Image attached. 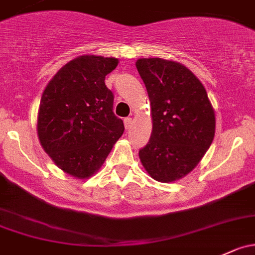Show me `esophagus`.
Returning <instances> with one entry per match:
<instances>
[{"label":"esophagus","instance_id":"obj_1","mask_svg":"<svg viewBox=\"0 0 255 255\" xmlns=\"http://www.w3.org/2000/svg\"><path fill=\"white\" fill-rule=\"evenodd\" d=\"M131 124H132V119H131V118H125V119H124L125 128H128L131 127Z\"/></svg>","mask_w":255,"mask_h":255}]
</instances>
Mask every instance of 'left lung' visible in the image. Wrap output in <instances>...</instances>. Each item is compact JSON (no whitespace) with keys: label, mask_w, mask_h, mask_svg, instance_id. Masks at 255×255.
<instances>
[{"label":"left lung","mask_w":255,"mask_h":255,"mask_svg":"<svg viewBox=\"0 0 255 255\" xmlns=\"http://www.w3.org/2000/svg\"><path fill=\"white\" fill-rule=\"evenodd\" d=\"M136 68L148 92L153 120L139 159L154 180L175 181L192 170L212 144L214 111L201 81L180 63L142 58Z\"/></svg>","instance_id":"left-lung-1"}]
</instances>
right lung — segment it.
<instances>
[{
	"mask_svg": "<svg viewBox=\"0 0 255 255\" xmlns=\"http://www.w3.org/2000/svg\"><path fill=\"white\" fill-rule=\"evenodd\" d=\"M117 65L116 58L78 57L53 76L41 97V146L62 170L79 179L101 168L124 132V123L113 112L114 95L105 83Z\"/></svg>",
	"mask_w": 255,
	"mask_h": 255,
	"instance_id": "add662e5",
	"label": "right lung"
}]
</instances>
